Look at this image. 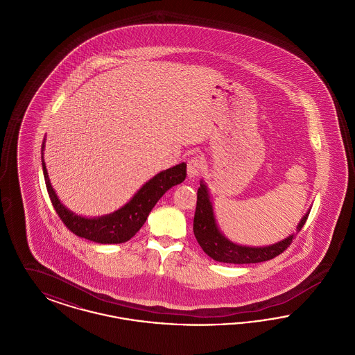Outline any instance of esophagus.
I'll return each instance as SVG.
<instances>
[{
	"label": "esophagus",
	"mask_w": 355,
	"mask_h": 355,
	"mask_svg": "<svg viewBox=\"0 0 355 355\" xmlns=\"http://www.w3.org/2000/svg\"><path fill=\"white\" fill-rule=\"evenodd\" d=\"M203 169V161L201 157L194 155L187 161V174L189 177H197Z\"/></svg>",
	"instance_id": "esophagus-1"
}]
</instances>
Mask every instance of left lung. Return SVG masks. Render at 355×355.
<instances>
[{"instance_id":"left-lung-1","label":"left lung","mask_w":355,"mask_h":355,"mask_svg":"<svg viewBox=\"0 0 355 355\" xmlns=\"http://www.w3.org/2000/svg\"><path fill=\"white\" fill-rule=\"evenodd\" d=\"M309 213H306V216L300 222L297 232H301V229L304 227ZM193 232L203 252L211 257L214 261L225 263H258L269 261L271 258L284 253L295 236H287L284 241L265 248H249L230 242L227 238L220 234L217 227L213 214V206L203 182H201V187H198L197 191V206L193 222Z\"/></svg>"}]
</instances>
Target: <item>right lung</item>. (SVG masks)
I'll list each match as a JSON object with an SVG mask.
<instances>
[{"label": "right lung", "instance_id": "1", "mask_svg": "<svg viewBox=\"0 0 355 355\" xmlns=\"http://www.w3.org/2000/svg\"><path fill=\"white\" fill-rule=\"evenodd\" d=\"M44 146L45 145L42 144V150ZM42 169L51 205L64 225L76 236L97 243H122L129 241L146 222L149 213L158 200L171 186L184 182L186 178V164L182 162L153 177L135 193L129 202L117 211L98 218H84L76 216L60 202L51 187L44 161Z\"/></svg>", "mask_w": 355, "mask_h": 355}]
</instances>
